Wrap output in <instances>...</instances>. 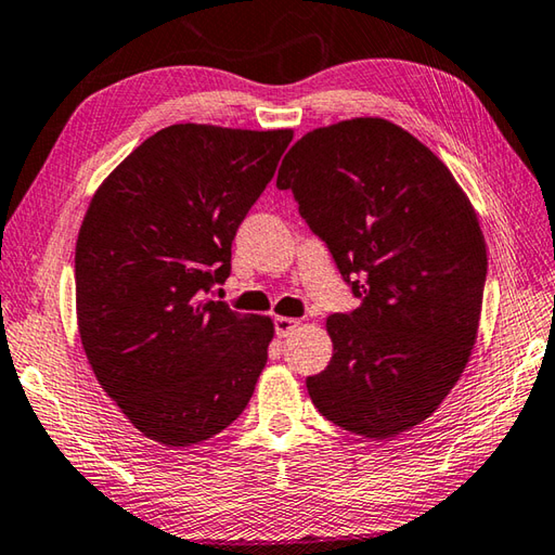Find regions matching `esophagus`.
Here are the masks:
<instances>
[{
    "label": "esophagus",
    "mask_w": 555,
    "mask_h": 555,
    "mask_svg": "<svg viewBox=\"0 0 555 555\" xmlns=\"http://www.w3.org/2000/svg\"><path fill=\"white\" fill-rule=\"evenodd\" d=\"M299 328V321L297 319H289V317H278L275 319V333L278 338H287L292 336Z\"/></svg>",
    "instance_id": "1"
}]
</instances>
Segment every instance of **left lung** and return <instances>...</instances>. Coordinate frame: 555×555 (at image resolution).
I'll list each match as a JSON object with an SVG mask.
<instances>
[{
    "label": "left lung",
    "instance_id": "8db88e82",
    "mask_svg": "<svg viewBox=\"0 0 555 555\" xmlns=\"http://www.w3.org/2000/svg\"><path fill=\"white\" fill-rule=\"evenodd\" d=\"M360 307L326 319L333 358L307 379L323 417L370 440L427 421L472 358L488 256L437 156L384 118L307 132L278 171Z\"/></svg>",
    "mask_w": 555,
    "mask_h": 555
}]
</instances>
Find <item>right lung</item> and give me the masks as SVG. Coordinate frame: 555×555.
Segmentation results:
<instances>
[{"instance_id": "add662e5", "label": "right lung", "mask_w": 555, "mask_h": 555, "mask_svg": "<svg viewBox=\"0 0 555 555\" xmlns=\"http://www.w3.org/2000/svg\"><path fill=\"white\" fill-rule=\"evenodd\" d=\"M292 130L171 125L93 193L75 250L77 323L93 374L150 440L191 447L254 396L273 321L205 295Z\"/></svg>"}]
</instances>
